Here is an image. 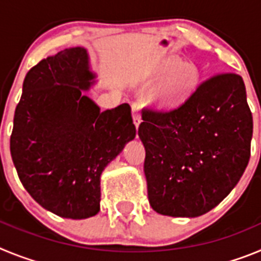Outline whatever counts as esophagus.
I'll return each instance as SVG.
<instances>
[{
  "label": "esophagus",
  "instance_id": "34e87169",
  "mask_svg": "<svg viewBox=\"0 0 261 261\" xmlns=\"http://www.w3.org/2000/svg\"><path fill=\"white\" fill-rule=\"evenodd\" d=\"M132 116H133V123H135L136 128H138V125L141 124V114H140V105L137 103H133L132 105Z\"/></svg>",
  "mask_w": 261,
  "mask_h": 261
}]
</instances>
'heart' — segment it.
Instances as JSON below:
<instances>
[{
  "instance_id": "heart-1",
  "label": "heart",
  "mask_w": 261,
  "mask_h": 261,
  "mask_svg": "<svg viewBox=\"0 0 261 261\" xmlns=\"http://www.w3.org/2000/svg\"><path fill=\"white\" fill-rule=\"evenodd\" d=\"M145 85L159 84L155 102L162 108H176L186 103L197 89L199 70L190 64L170 57L158 62L144 73Z\"/></svg>"
}]
</instances>
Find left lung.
<instances>
[{
  "mask_svg": "<svg viewBox=\"0 0 261 261\" xmlns=\"http://www.w3.org/2000/svg\"><path fill=\"white\" fill-rule=\"evenodd\" d=\"M138 136L151 208L170 217L208 213L250 161L252 114L241 75L211 77L171 111H142Z\"/></svg>",
  "mask_w": 261,
  "mask_h": 261,
  "instance_id": "1",
  "label": "left lung"
}]
</instances>
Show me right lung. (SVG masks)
Segmentation results:
<instances>
[{
  "label": "right lung",
  "mask_w": 261,
  "mask_h": 261,
  "mask_svg": "<svg viewBox=\"0 0 261 261\" xmlns=\"http://www.w3.org/2000/svg\"><path fill=\"white\" fill-rule=\"evenodd\" d=\"M87 49L69 48L26 74L15 108L11 158L38 204L64 218L100 211V175L136 137L128 103L100 111L85 91L95 85Z\"/></svg>",
  "instance_id": "add662e5"
}]
</instances>
